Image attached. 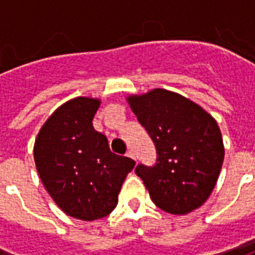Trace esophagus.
Returning <instances> with one entry per match:
<instances>
[{
    "label": "esophagus",
    "instance_id": "esophagus-1",
    "mask_svg": "<svg viewBox=\"0 0 255 255\" xmlns=\"http://www.w3.org/2000/svg\"><path fill=\"white\" fill-rule=\"evenodd\" d=\"M127 156L128 157H131L132 160H136V156H135V153H133V151H128Z\"/></svg>",
    "mask_w": 255,
    "mask_h": 255
}]
</instances>
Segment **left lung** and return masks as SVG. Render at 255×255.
<instances>
[{"label": "left lung", "mask_w": 255, "mask_h": 255, "mask_svg": "<svg viewBox=\"0 0 255 255\" xmlns=\"http://www.w3.org/2000/svg\"><path fill=\"white\" fill-rule=\"evenodd\" d=\"M127 102L153 140V167L137 165L152 201L184 216L209 198L221 172L225 147L217 122L197 103L177 92L155 88Z\"/></svg>", "instance_id": "8db88e82"}]
</instances>
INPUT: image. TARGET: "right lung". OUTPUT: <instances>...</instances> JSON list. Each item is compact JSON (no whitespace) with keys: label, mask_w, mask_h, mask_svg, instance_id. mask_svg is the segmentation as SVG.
Returning a JSON list of instances; mask_svg holds the SVG:
<instances>
[{"label":"right lung","mask_w":255,"mask_h":255,"mask_svg":"<svg viewBox=\"0 0 255 255\" xmlns=\"http://www.w3.org/2000/svg\"><path fill=\"white\" fill-rule=\"evenodd\" d=\"M100 99L78 96L49 116L34 143V161L54 202L70 217L94 221L111 213L135 161L112 153L92 119Z\"/></svg>","instance_id":"right-lung-1"}]
</instances>
